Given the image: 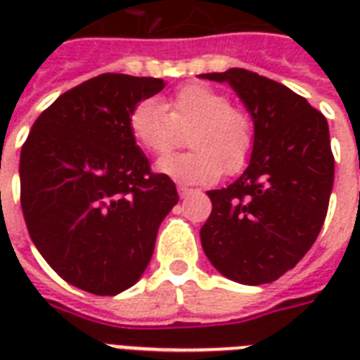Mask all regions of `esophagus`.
<instances>
[{
	"label": "esophagus",
	"mask_w": 360,
	"mask_h": 360,
	"mask_svg": "<svg viewBox=\"0 0 360 360\" xmlns=\"http://www.w3.org/2000/svg\"><path fill=\"white\" fill-rule=\"evenodd\" d=\"M177 191H179L181 198H186L188 194H192V192H194V188H188V186H185V185H179L177 186Z\"/></svg>",
	"instance_id": "1"
}]
</instances>
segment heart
Listing matches in <instances>:
<instances>
[{"label": "heart", "instance_id": "heart-1", "mask_svg": "<svg viewBox=\"0 0 360 360\" xmlns=\"http://www.w3.org/2000/svg\"><path fill=\"white\" fill-rule=\"evenodd\" d=\"M192 149L158 160V172L185 185H209L220 175H236L250 162L256 146L252 115L231 106L230 95L205 84L179 87L166 101H141L129 115L134 141L151 155H166L181 143Z\"/></svg>", "mask_w": 360, "mask_h": 360}]
</instances>
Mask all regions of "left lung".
Segmentation results:
<instances>
[{"label": "left lung", "mask_w": 360, "mask_h": 360, "mask_svg": "<svg viewBox=\"0 0 360 360\" xmlns=\"http://www.w3.org/2000/svg\"><path fill=\"white\" fill-rule=\"evenodd\" d=\"M228 82L256 124L248 168L209 191L213 211L200 237L214 269L240 282L269 284L301 262L327 217L335 181L325 115L290 87L246 69L209 72Z\"/></svg>", "instance_id": "left-lung-1"}]
</instances>
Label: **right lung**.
Returning a JSON list of instances; mask_svg holds the SVG:
<instances>
[{
  "mask_svg": "<svg viewBox=\"0 0 360 360\" xmlns=\"http://www.w3.org/2000/svg\"><path fill=\"white\" fill-rule=\"evenodd\" d=\"M164 80L104 72L72 87L31 127L20 155L25 226L48 265L95 295L129 290L146 271L158 226L179 202L129 130L136 104Z\"/></svg>",
  "mask_w": 360,
  "mask_h": 360,
  "instance_id": "right-lung-1",
  "label": "right lung"
}]
</instances>
